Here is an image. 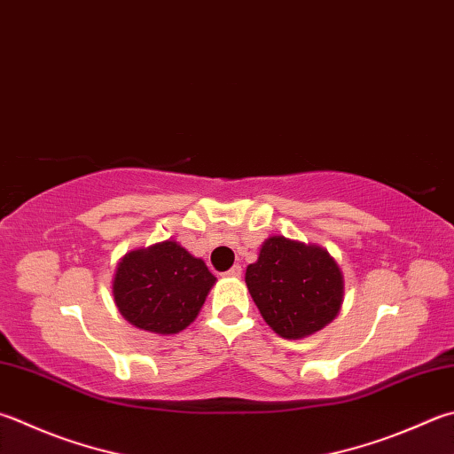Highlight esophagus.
Listing matches in <instances>:
<instances>
[{"label":"esophagus","instance_id":"esophagus-1","mask_svg":"<svg viewBox=\"0 0 454 454\" xmlns=\"http://www.w3.org/2000/svg\"><path fill=\"white\" fill-rule=\"evenodd\" d=\"M241 272H243V269L239 267V264H233V267H231V269L225 272V275H227V277H241Z\"/></svg>","mask_w":454,"mask_h":454}]
</instances>
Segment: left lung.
Segmentation results:
<instances>
[{
	"mask_svg": "<svg viewBox=\"0 0 454 454\" xmlns=\"http://www.w3.org/2000/svg\"><path fill=\"white\" fill-rule=\"evenodd\" d=\"M245 282L264 322L286 340L322 330L344 298V277L328 251L286 237L264 241Z\"/></svg>",
	"mask_w": 454,
	"mask_h": 454,
	"instance_id": "8db88e82",
	"label": "left lung"
}]
</instances>
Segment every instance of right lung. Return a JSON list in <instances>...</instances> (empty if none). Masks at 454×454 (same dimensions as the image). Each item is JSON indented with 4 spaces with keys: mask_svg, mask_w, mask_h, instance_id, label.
Wrapping results in <instances>:
<instances>
[{
    "mask_svg": "<svg viewBox=\"0 0 454 454\" xmlns=\"http://www.w3.org/2000/svg\"><path fill=\"white\" fill-rule=\"evenodd\" d=\"M213 282L207 264L166 241L128 253L116 269L113 294L136 328L176 333L195 320Z\"/></svg>",
    "mask_w": 454,
    "mask_h": 454,
    "instance_id": "obj_1",
    "label": "right lung"
}]
</instances>
